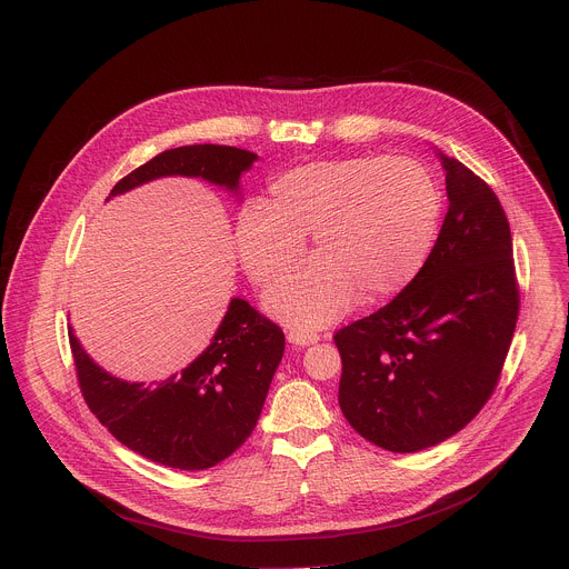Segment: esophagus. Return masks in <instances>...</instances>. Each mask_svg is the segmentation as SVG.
<instances>
[{
	"label": "esophagus",
	"instance_id": "obj_1",
	"mask_svg": "<svg viewBox=\"0 0 569 569\" xmlns=\"http://www.w3.org/2000/svg\"><path fill=\"white\" fill-rule=\"evenodd\" d=\"M288 339L297 346H310V343H317L319 341V332L315 330H306V328H292L288 332Z\"/></svg>",
	"mask_w": 569,
	"mask_h": 569
}]
</instances>
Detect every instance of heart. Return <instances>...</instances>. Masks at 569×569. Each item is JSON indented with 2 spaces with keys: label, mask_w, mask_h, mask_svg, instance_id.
I'll use <instances>...</instances> for the list:
<instances>
[{
  "label": "heart",
  "mask_w": 569,
  "mask_h": 569,
  "mask_svg": "<svg viewBox=\"0 0 569 569\" xmlns=\"http://www.w3.org/2000/svg\"><path fill=\"white\" fill-rule=\"evenodd\" d=\"M268 203L248 201L237 250L257 286L279 281L303 254L319 257L272 295L270 308L297 326H323L359 295L377 303L405 290L425 266L440 221V192L409 156L312 160L279 173Z\"/></svg>",
  "instance_id": "b5f03b06"
}]
</instances>
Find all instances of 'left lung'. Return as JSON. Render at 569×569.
Masks as SVG:
<instances>
[{"instance_id":"left-lung-1","label":"left lung","mask_w":569,"mask_h":569,"mask_svg":"<svg viewBox=\"0 0 569 569\" xmlns=\"http://www.w3.org/2000/svg\"><path fill=\"white\" fill-rule=\"evenodd\" d=\"M449 212L416 279L385 308L339 328V407L368 442L416 453L456 436L493 396L520 290L493 189L442 156Z\"/></svg>"}]
</instances>
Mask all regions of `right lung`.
Here are the masks:
<instances>
[{
    "label": "right lung",
    "mask_w": 569,
    "mask_h": 569,
    "mask_svg": "<svg viewBox=\"0 0 569 569\" xmlns=\"http://www.w3.org/2000/svg\"><path fill=\"white\" fill-rule=\"evenodd\" d=\"M257 153L228 144L167 149L120 178L109 197L160 176H201L239 187ZM78 387L89 411L127 449L182 471L210 469L254 431L272 375L283 357V330L243 299H232L208 350L162 382L129 385L96 366L69 328Z\"/></svg>",
    "instance_id": "1"
}]
</instances>
